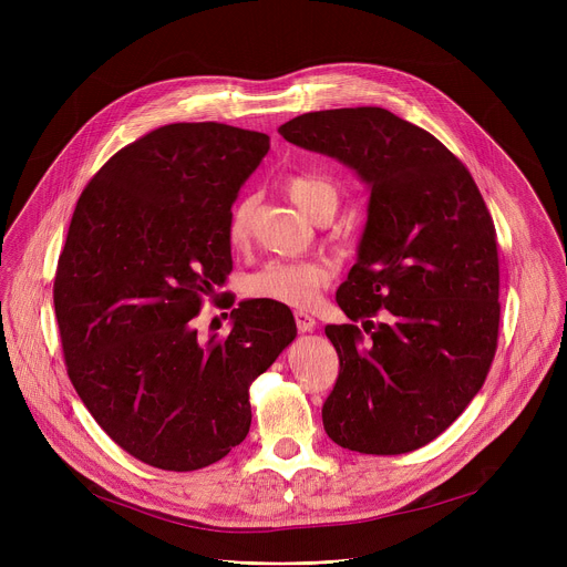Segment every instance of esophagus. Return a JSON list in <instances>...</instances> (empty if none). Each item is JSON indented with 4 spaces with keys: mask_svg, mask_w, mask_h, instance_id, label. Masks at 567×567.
<instances>
[{
    "mask_svg": "<svg viewBox=\"0 0 567 567\" xmlns=\"http://www.w3.org/2000/svg\"><path fill=\"white\" fill-rule=\"evenodd\" d=\"M296 326L300 332H311L316 328V318L305 311H296Z\"/></svg>",
    "mask_w": 567,
    "mask_h": 567,
    "instance_id": "34e87169",
    "label": "esophagus"
}]
</instances>
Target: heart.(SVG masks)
I'll list each match as a JSON object with an SVG mask.
<instances>
[{
    "instance_id": "heart-1",
    "label": "heart",
    "mask_w": 567,
    "mask_h": 567,
    "mask_svg": "<svg viewBox=\"0 0 567 567\" xmlns=\"http://www.w3.org/2000/svg\"><path fill=\"white\" fill-rule=\"evenodd\" d=\"M285 190L291 202L311 219L322 215H334L339 206L337 186L311 173H296L285 179ZM258 199L254 195H241L228 213L226 237L235 251H245L254 237V217ZM330 282V265L326 260H269L247 280V293L251 298L305 309L309 307L318 291Z\"/></svg>"
}]
</instances>
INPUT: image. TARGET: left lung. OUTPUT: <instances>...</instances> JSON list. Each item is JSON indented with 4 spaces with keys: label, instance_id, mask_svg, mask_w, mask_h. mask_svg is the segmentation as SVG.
<instances>
[{
    "label": "left lung",
    "instance_id": "8db88e82",
    "mask_svg": "<svg viewBox=\"0 0 567 567\" xmlns=\"http://www.w3.org/2000/svg\"><path fill=\"white\" fill-rule=\"evenodd\" d=\"M278 132L370 188L359 260L337 291L352 322L326 328L341 372L322 426L365 455L422 449L462 415L496 357L501 267L487 204L446 145L383 107L309 112Z\"/></svg>",
    "mask_w": 567,
    "mask_h": 567
}]
</instances>
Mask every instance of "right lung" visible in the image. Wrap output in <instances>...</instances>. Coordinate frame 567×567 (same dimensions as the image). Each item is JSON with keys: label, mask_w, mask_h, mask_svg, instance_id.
I'll return each mask as SVG.
<instances>
[{"label": "right lung", "mask_w": 567, "mask_h": 567, "mask_svg": "<svg viewBox=\"0 0 567 567\" xmlns=\"http://www.w3.org/2000/svg\"><path fill=\"white\" fill-rule=\"evenodd\" d=\"M269 136L173 123L121 147L80 195L53 282L66 374L132 457L197 471L251 426V383L296 339L289 307L245 300L197 339L202 298L233 269L226 224ZM233 305V302H230Z\"/></svg>", "instance_id": "obj_1"}]
</instances>
